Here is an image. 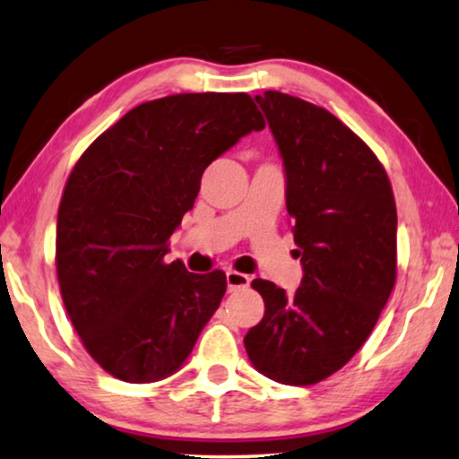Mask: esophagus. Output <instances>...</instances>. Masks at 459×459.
Returning a JSON list of instances; mask_svg holds the SVG:
<instances>
[{
  "instance_id": "1",
  "label": "esophagus",
  "mask_w": 459,
  "mask_h": 459,
  "mask_svg": "<svg viewBox=\"0 0 459 459\" xmlns=\"http://www.w3.org/2000/svg\"><path fill=\"white\" fill-rule=\"evenodd\" d=\"M247 284H249L247 273H241V272H235V270H229L227 272V286H229V290L245 289V286H247Z\"/></svg>"
}]
</instances>
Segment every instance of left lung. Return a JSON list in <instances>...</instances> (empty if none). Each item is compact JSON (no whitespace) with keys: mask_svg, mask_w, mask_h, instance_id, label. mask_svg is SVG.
<instances>
[{"mask_svg":"<svg viewBox=\"0 0 459 459\" xmlns=\"http://www.w3.org/2000/svg\"><path fill=\"white\" fill-rule=\"evenodd\" d=\"M255 100L284 160L303 280L290 297L253 280L265 313L245 351L265 377L313 385L357 354L392 295L398 212L383 164L338 117L278 91Z\"/></svg>","mask_w":459,"mask_h":459,"instance_id":"obj_1","label":"left lung"}]
</instances>
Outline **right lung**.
<instances>
[{"instance_id": "add662e5", "label": "right lung", "mask_w": 459, "mask_h": 459, "mask_svg": "<svg viewBox=\"0 0 459 459\" xmlns=\"http://www.w3.org/2000/svg\"><path fill=\"white\" fill-rule=\"evenodd\" d=\"M264 127L245 92L173 94L134 107L74 164L55 265L74 330L108 375L159 381L194 351L227 276L167 264L169 238L208 164Z\"/></svg>"}]
</instances>
